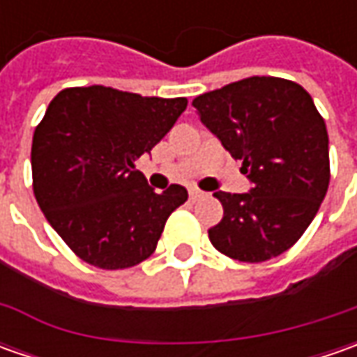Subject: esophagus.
Returning a JSON list of instances; mask_svg holds the SVG:
<instances>
[{
  "instance_id": "34e87169",
  "label": "esophagus",
  "mask_w": 357,
  "mask_h": 357,
  "mask_svg": "<svg viewBox=\"0 0 357 357\" xmlns=\"http://www.w3.org/2000/svg\"><path fill=\"white\" fill-rule=\"evenodd\" d=\"M188 195H190V199L192 200H199L204 197V192H202L200 188H190V192H188Z\"/></svg>"
}]
</instances>
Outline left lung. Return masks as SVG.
I'll list each match as a JSON object with an SVG mask.
<instances>
[{"instance_id": "1", "label": "left lung", "mask_w": 357, "mask_h": 357, "mask_svg": "<svg viewBox=\"0 0 357 357\" xmlns=\"http://www.w3.org/2000/svg\"><path fill=\"white\" fill-rule=\"evenodd\" d=\"M192 105L252 183L244 195L214 192L225 216L208 230L213 246L240 262L280 256L306 232L330 185L328 130L310 93L280 77H248Z\"/></svg>"}]
</instances>
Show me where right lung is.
<instances>
[{
    "label": "right lung",
    "instance_id": "add662e5",
    "mask_svg": "<svg viewBox=\"0 0 357 357\" xmlns=\"http://www.w3.org/2000/svg\"><path fill=\"white\" fill-rule=\"evenodd\" d=\"M186 97L91 85L53 97L31 144L33 195L49 225L91 266L123 270L155 252L167 218L188 199L146 185L137 158L172 129Z\"/></svg>",
    "mask_w": 357,
    "mask_h": 357
}]
</instances>
